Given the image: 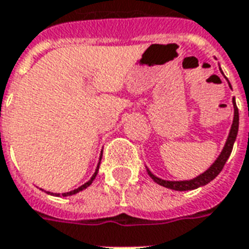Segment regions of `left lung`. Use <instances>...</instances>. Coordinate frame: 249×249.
<instances>
[{
  "label": "left lung",
  "mask_w": 249,
  "mask_h": 249,
  "mask_svg": "<svg viewBox=\"0 0 249 249\" xmlns=\"http://www.w3.org/2000/svg\"><path fill=\"white\" fill-rule=\"evenodd\" d=\"M233 108H235V116H233V124L231 126L230 136H228V140L225 142L223 151L220 153V156L217 157V160L211 165V167L203 173L200 175L196 178L193 180H185V181H167V180H161V178H156L153 173L148 171V175L153 178V181H156L157 184H160L162 187L169 188V189H175V191H191V189H196L198 187H203V185H207L208 183H211L220 172L221 169L224 168L225 162L230 157L231 152H232V148H233V142L236 140V136H237V130H239V109L236 107L235 98H233Z\"/></svg>",
  "instance_id": "left-lung-1"
}]
</instances>
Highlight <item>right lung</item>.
<instances>
[{"mask_svg":"<svg viewBox=\"0 0 249 249\" xmlns=\"http://www.w3.org/2000/svg\"><path fill=\"white\" fill-rule=\"evenodd\" d=\"M100 161H101V159H100ZM98 167H100V162H98ZM98 167H97V169H96V172H94V175H93V176H92V178H90V180H89L88 183H85V184H84V185H81V187H78V188H77V189H74V191H71V192L62 193V196H71V195H74V193L80 192V191H82V189H85V188L89 187V185L92 184L93 180H94V178H96V175H97ZM48 193H49V192H48ZM52 195H53V193H52ZM54 195H56V196H60V193H54Z\"/></svg>","mask_w":249,"mask_h":249,"instance_id":"1","label":"right lung"}]
</instances>
